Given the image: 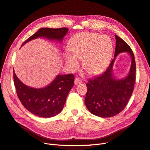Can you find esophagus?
Wrapping results in <instances>:
<instances>
[{
	"label": "esophagus",
	"instance_id": "obj_1",
	"mask_svg": "<svg viewBox=\"0 0 150 150\" xmlns=\"http://www.w3.org/2000/svg\"><path fill=\"white\" fill-rule=\"evenodd\" d=\"M82 83H83L82 81L81 80H80L79 79H75V81H74L75 84H81Z\"/></svg>",
	"mask_w": 150,
	"mask_h": 150
}]
</instances>
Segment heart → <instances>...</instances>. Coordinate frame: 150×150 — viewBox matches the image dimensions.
Returning <instances> with one entry per match:
<instances>
[{
  "mask_svg": "<svg viewBox=\"0 0 150 150\" xmlns=\"http://www.w3.org/2000/svg\"><path fill=\"white\" fill-rule=\"evenodd\" d=\"M69 51L64 54L66 64L70 70L80 66L90 75H98L105 69L111 59L113 45L110 37L93 32H83L71 37L68 43Z\"/></svg>",
  "mask_w": 150,
  "mask_h": 150,
  "instance_id": "1",
  "label": "heart"
}]
</instances>
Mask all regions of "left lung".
I'll list each match as a JSON object with an SVG mask.
<instances>
[{
	"label": "left lung",
	"instance_id": "left-lung-1",
	"mask_svg": "<svg viewBox=\"0 0 150 150\" xmlns=\"http://www.w3.org/2000/svg\"><path fill=\"white\" fill-rule=\"evenodd\" d=\"M116 47L114 59L107 70L98 76L88 80L85 105L94 115L108 118L120 113L125 108L133 93L135 81V61L133 52L122 38L115 35ZM126 52L131 56L132 66L127 76L116 79L112 74L116 56Z\"/></svg>",
	"mask_w": 150,
	"mask_h": 150
}]
</instances>
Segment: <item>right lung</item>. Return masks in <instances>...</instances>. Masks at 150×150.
Returning <instances> with one entry per match:
<instances>
[{"label": "right lung", "instance_id": "1", "mask_svg": "<svg viewBox=\"0 0 150 150\" xmlns=\"http://www.w3.org/2000/svg\"><path fill=\"white\" fill-rule=\"evenodd\" d=\"M68 31L67 28H41L27 39L22 46L40 37L62 42ZM13 80L18 97L23 105L32 114L42 118L53 117L62 111L67 95L74 84L73 74L57 75L50 84L42 88L26 86L19 80L14 70Z\"/></svg>", "mask_w": 150, "mask_h": 150}]
</instances>
